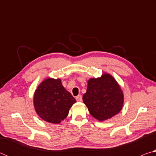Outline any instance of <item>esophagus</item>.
Listing matches in <instances>:
<instances>
[{"label":"esophagus","instance_id":"obj_1","mask_svg":"<svg viewBox=\"0 0 156 156\" xmlns=\"http://www.w3.org/2000/svg\"><path fill=\"white\" fill-rule=\"evenodd\" d=\"M76 100H77L78 102H81L82 100H83V98H82V96H81V95H79V96H76Z\"/></svg>","mask_w":156,"mask_h":156}]
</instances>
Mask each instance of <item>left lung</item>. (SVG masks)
Listing matches in <instances>:
<instances>
[{
	"label": "left lung",
	"instance_id": "obj_1",
	"mask_svg": "<svg viewBox=\"0 0 156 156\" xmlns=\"http://www.w3.org/2000/svg\"><path fill=\"white\" fill-rule=\"evenodd\" d=\"M83 100L90 114L99 121H104L120 112L124 96L113 76L105 73L100 78L89 79Z\"/></svg>",
	"mask_w": 156,
	"mask_h": 156
}]
</instances>
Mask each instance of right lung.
Here are the masks:
<instances>
[{
	"label": "right lung",
	"mask_w": 156,
	"mask_h": 156,
	"mask_svg": "<svg viewBox=\"0 0 156 156\" xmlns=\"http://www.w3.org/2000/svg\"><path fill=\"white\" fill-rule=\"evenodd\" d=\"M75 102L76 99L62 86L60 79H45L34 95V106L37 114L53 124H59L64 120Z\"/></svg>",
	"instance_id": "1"
}]
</instances>
